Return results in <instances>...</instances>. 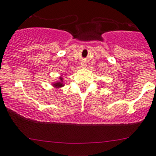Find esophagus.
Masks as SVG:
<instances>
[{"label":"esophagus","instance_id":"34e87169","mask_svg":"<svg viewBox=\"0 0 156 156\" xmlns=\"http://www.w3.org/2000/svg\"><path fill=\"white\" fill-rule=\"evenodd\" d=\"M81 66H82V67H85L86 63H84V62H82V63H81Z\"/></svg>","mask_w":156,"mask_h":156}]
</instances>
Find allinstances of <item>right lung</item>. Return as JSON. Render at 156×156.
I'll list each match as a JSON object with an SVG mask.
<instances>
[{"label":"right lung","mask_w":156,"mask_h":156,"mask_svg":"<svg viewBox=\"0 0 156 156\" xmlns=\"http://www.w3.org/2000/svg\"><path fill=\"white\" fill-rule=\"evenodd\" d=\"M62 80V79H61ZM55 85L56 86V87H62L63 86V84L60 83V82H58V83H56V84H55Z\"/></svg>","instance_id":"1"}]
</instances>
